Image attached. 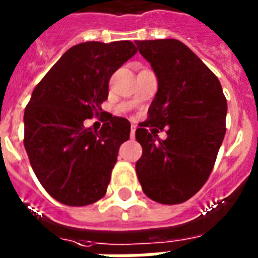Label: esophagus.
<instances>
[{
	"label": "esophagus",
	"mask_w": 258,
	"mask_h": 258,
	"mask_svg": "<svg viewBox=\"0 0 258 258\" xmlns=\"http://www.w3.org/2000/svg\"><path fill=\"white\" fill-rule=\"evenodd\" d=\"M135 130H137V125H131V138L135 137Z\"/></svg>",
	"instance_id": "1"
}]
</instances>
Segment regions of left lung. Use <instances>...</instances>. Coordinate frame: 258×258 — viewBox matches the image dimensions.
<instances>
[{
    "instance_id": "left-lung-1",
    "label": "left lung",
    "mask_w": 258,
    "mask_h": 258,
    "mask_svg": "<svg viewBox=\"0 0 258 258\" xmlns=\"http://www.w3.org/2000/svg\"><path fill=\"white\" fill-rule=\"evenodd\" d=\"M137 45L158 79L147 120L135 133L143 149L138 179L155 202L182 204L212 174L226 133V97L218 78L183 42L165 38ZM163 129L165 141L156 135Z\"/></svg>"
}]
</instances>
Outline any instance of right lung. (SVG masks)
Wrapping results in <instances>:
<instances>
[{"instance_id": "add662e5", "label": "right lung", "mask_w": 258, "mask_h": 258, "mask_svg": "<svg viewBox=\"0 0 258 258\" xmlns=\"http://www.w3.org/2000/svg\"><path fill=\"white\" fill-rule=\"evenodd\" d=\"M131 41H87L62 54L42 78L24 113V146L34 174L60 204L87 206L107 192L131 124L101 109L109 79L137 53ZM100 116L92 132L84 120Z\"/></svg>"}]
</instances>
